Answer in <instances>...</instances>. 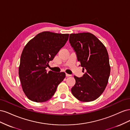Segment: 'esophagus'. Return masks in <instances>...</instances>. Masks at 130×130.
Instances as JSON below:
<instances>
[{"label": "esophagus", "mask_w": 130, "mask_h": 130, "mask_svg": "<svg viewBox=\"0 0 130 130\" xmlns=\"http://www.w3.org/2000/svg\"><path fill=\"white\" fill-rule=\"evenodd\" d=\"M66 76H67V77H69V76H71V75L68 74H66Z\"/></svg>", "instance_id": "1"}]
</instances>
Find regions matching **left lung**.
<instances>
[{"label": "left lung", "instance_id": "8db88e82", "mask_svg": "<svg viewBox=\"0 0 130 130\" xmlns=\"http://www.w3.org/2000/svg\"><path fill=\"white\" fill-rule=\"evenodd\" d=\"M69 41L82 69L86 70L82 77L74 76L76 83L72 93L81 101L95 100L108 83L111 68L107 49L99 39L89 32L70 34Z\"/></svg>", "mask_w": 130, "mask_h": 130}]
</instances>
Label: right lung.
<instances>
[{"mask_svg": "<svg viewBox=\"0 0 130 130\" xmlns=\"http://www.w3.org/2000/svg\"><path fill=\"white\" fill-rule=\"evenodd\" d=\"M69 34L44 31L31 40L23 49L19 76L23 92L30 100L43 103L54 95L66 77L64 72H47L50 61L68 41Z\"/></svg>", "mask_w": 130, "mask_h": 130, "instance_id": "right-lung-1", "label": "right lung"}]
</instances>
